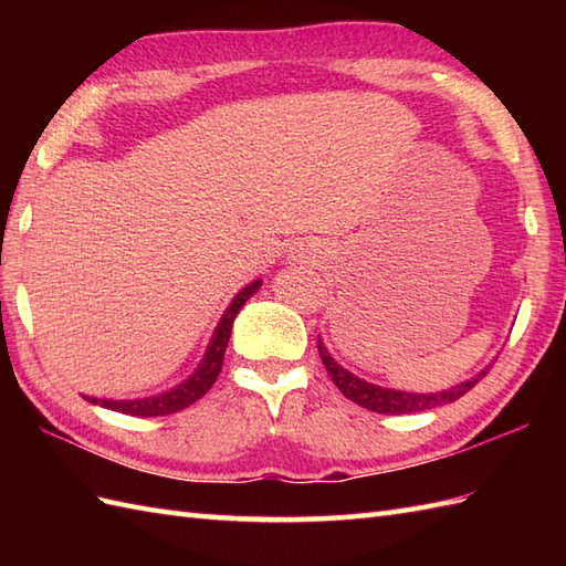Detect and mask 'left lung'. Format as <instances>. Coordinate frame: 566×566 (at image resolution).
Listing matches in <instances>:
<instances>
[{
	"label": "left lung",
	"mask_w": 566,
	"mask_h": 566,
	"mask_svg": "<svg viewBox=\"0 0 566 566\" xmlns=\"http://www.w3.org/2000/svg\"><path fill=\"white\" fill-rule=\"evenodd\" d=\"M316 345H318V355L323 359V365H326L333 384L343 391V396H347V399L355 401L357 406L367 408V411L384 413V416L418 413V411H430V408H438V406H444V403H452V401L460 399V396H464L469 389H474V384L486 375V369H482L476 377L467 379L462 384H457V387H452L448 391H438V394H406V391H394V389L375 387V384H369L365 379L355 377L353 371H347L338 363H335V359L328 355L326 345L321 343V338H318Z\"/></svg>",
	"instance_id": "left-lung-1"
}]
</instances>
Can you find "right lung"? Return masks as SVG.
I'll return each mask as SVG.
<instances>
[{"label":"right lung","mask_w":566,"mask_h":566,"mask_svg":"<svg viewBox=\"0 0 566 566\" xmlns=\"http://www.w3.org/2000/svg\"><path fill=\"white\" fill-rule=\"evenodd\" d=\"M260 280L248 284L243 292H238L235 298L231 302V306L226 308V314L219 323V328H216L213 338L209 343V350L203 355L199 369L191 375L189 379H185L179 387L158 394V396H148V399H136V401H106V399H90V396H84V399L92 401V403H99L104 408H112V411L118 413H128V416H138V418H150V416H170L182 411V408L191 406L197 399H201L203 394H207L216 377L221 375V367H223V355H226V345L228 338H231V328H233V321L238 316V311L243 308V304L248 298L260 290Z\"/></svg>","instance_id":"obj_1"}]
</instances>
